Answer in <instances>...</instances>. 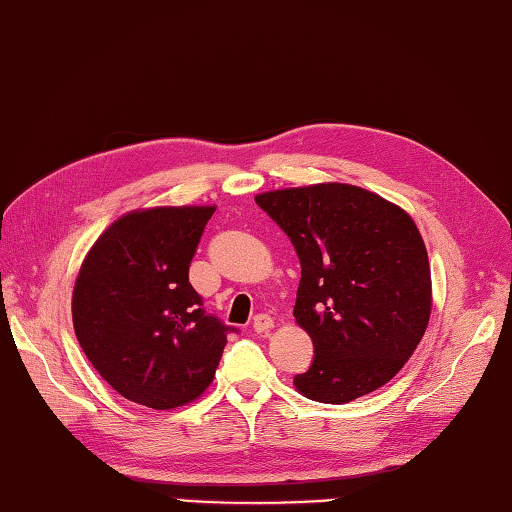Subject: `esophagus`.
<instances>
[{
	"mask_svg": "<svg viewBox=\"0 0 512 512\" xmlns=\"http://www.w3.org/2000/svg\"><path fill=\"white\" fill-rule=\"evenodd\" d=\"M271 328H274V320H271L269 315L260 313V315L254 317V331H256V333H269Z\"/></svg>",
	"mask_w": 512,
	"mask_h": 512,
	"instance_id": "1",
	"label": "esophagus"
}]
</instances>
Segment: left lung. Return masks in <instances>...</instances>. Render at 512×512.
I'll use <instances>...</instances> for the list:
<instances>
[{
	"label": "left lung",
	"instance_id": "obj_1",
	"mask_svg": "<svg viewBox=\"0 0 512 512\" xmlns=\"http://www.w3.org/2000/svg\"><path fill=\"white\" fill-rule=\"evenodd\" d=\"M298 252L293 315L315 346L293 385L342 405L388 383L412 357L431 315L427 249L410 214L374 192L328 184L256 195Z\"/></svg>",
	"mask_w": 512,
	"mask_h": 512
}]
</instances>
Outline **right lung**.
Returning a JSON list of instances; mask_svg holds the SVG:
<instances>
[{"label": "right lung", "instance_id": "add662e5", "mask_svg": "<svg viewBox=\"0 0 512 512\" xmlns=\"http://www.w3.org/2000/svg\"><path fill=\"white\" fill-rule=\"evenodd\" d=\"M214 206L133 210L89 249L72 295L78 344L124 399L173 410L206 392L230 326L201 309L190 260Z\"/></svg>", "mask_w": 512, "mask_h": 512}]
</instances>
